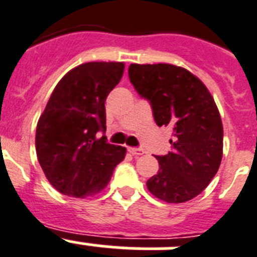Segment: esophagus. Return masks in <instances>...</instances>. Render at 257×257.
Wrapping results in <instances>:
<instances>
[{
	"label": "esophagus",
	"mask_w": 257,
	"mask_h": 257,
	"mask_svg": "<svg viewBox=\"0 0 257 257\" xmlns=\"http://www.w3.org/2000/svg\"><path fill=\"white\" fill-rule=\"evenodd\" d=\"M128 152L131 153V154L136 155V157H139V155H142L144 154V149H140V148H128Z\"/></svg>",
	"instance_id": "obj_1"
}]
</instances>
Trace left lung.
Listing matches in <instances>:
<instances>
[{
  "mask_svg": "<svg viewBox=\"0 0 257 257\" xmlns=\"http://www.w3.org/2000/svg\"><path fill=\"white\" fill-rule=\"evenodd\" d=\"M129 79L149 100L158 126L172 131V152L157 155L159 170L146 185L155 197L179 204L200 195L217 174L223 150L218 108L206 86L171 64H131Z\"/></svg>",
  "mask_w": 257,
  "mask_h": 257,
  "instance_id": "left-lung-1",
  "label": "left lung"
}]
</instances>
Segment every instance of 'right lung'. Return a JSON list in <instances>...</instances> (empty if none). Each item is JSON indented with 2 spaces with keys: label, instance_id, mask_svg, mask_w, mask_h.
<instances>
[{
  "label": "right lung",
  "instance_id": "1",
  "mask_svg": "<svg viewBox=\"0 0 257 257\" xmlns=\"http://www.w3.org/2000/svg\"><path fill=\"white\" fill-rule=\"evenodd\" d=\"M124 62H86L57 83L36 126V155L60 193L83 198L107 187L126 149L107 142L104 102ZM103 136L98 139L97 133Z\"/></svg>",
  "mask_w": 257,
  "mask_h": 257
}]
</instances>
